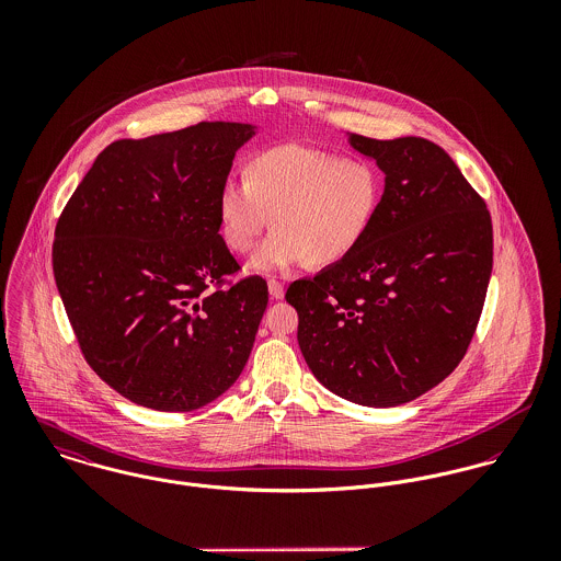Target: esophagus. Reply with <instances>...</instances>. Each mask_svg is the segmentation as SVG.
Here are the masks:
<instances>
[{
    "label": "esophagus",
    "instance_id": "esophagus-1",
    "mask_svg": "<svg viewBox=\"0 0 561 561\" xmlns=\"http://www.w3.org/2000/svg\"><path fill=\"white\" fill-rule=\"evenodd\" d=\"M267 289H270V296H272L274 300H280V298L285 296V287H283V283L276 280V278H270V280H267Z\"/></svg>",
    "mask_w": 561,
    "mask_h": 561
}]
</instances>
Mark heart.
Segmentation results:
<instances>
[{"label":"heart","mask_w":561,"mask_h":561,"mask_svg":"<svg viewBox=\"0 0 561 561\" xmlns=\"http://www.w3.org/2000/svg\"><path fill=\"white\" fill-rule=\"evenodd\" d=\"M382 196L374 163L305 145L256 153L245 179H227L218 192V222L233 252H248L270 225L250 270L270 274L305 261L330 265L367 238Z\"/></svg>","instance_id":"1"}]
</instances>
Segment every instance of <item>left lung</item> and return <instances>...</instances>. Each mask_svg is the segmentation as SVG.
<instances>
[{
    "label": "left lung",
    "mask_w": 561,
    "mask_h": 561,
    "mask_svg": "<svg viewBox=\"0 0 561 561\" xmlns=\"http://www.w3.org/2000/svg\"><path fill=\"white\" fill-rule=\"evenodd\" d=\"M385 172L365 241L289 285L298 345L343 400L391 408L440 385L465 358L492 272V222L456 161L425 138L350 134Z\"/></svg>",
    "instance_id": "1"
}]
</instances>
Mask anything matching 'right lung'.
<instances>
[{"label": "right lung", "instance_id": "obj_1", "mask_svg": "<svg viewBox=\"0 0 561 561\" xmlns=\"http://www.w3.org/2000/svg\"><path fill=\"white\" fill-rule=\"evenodd\" d=\"M254 134L216 121L116 140L56 225L54 276L81 354L138 405L196 410L229 391L248 363L267 283L248 276L222 287L240 265L216 203Z\"/></svg>", "mask_w": 561, "mask_h": 561}]
</instances>
